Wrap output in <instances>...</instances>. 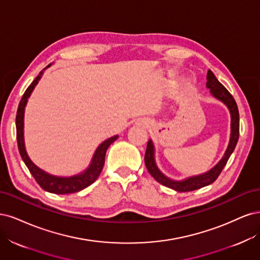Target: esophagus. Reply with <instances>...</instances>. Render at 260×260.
I'll return each instance as SVG.
<instances>
[{
    "instance_id": "1",
    "label": "esophagus",
    "mask_w": 260,
    "mask_h": 260,
    "mask_svg": "<svg viewBox=\"0 0 260 260\" xmlns=\"http://www.w3.org/2000/svg\"><path fill=\"white\" fill-rule=\"evenodd\" d=\"M140 124L142 125V126H145V127H148V126H149V123L146 122V121H141Z\"/></svg>"
}]
</instances>
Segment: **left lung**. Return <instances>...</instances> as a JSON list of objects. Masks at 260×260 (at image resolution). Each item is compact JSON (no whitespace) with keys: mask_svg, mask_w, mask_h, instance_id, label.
Wrapping results in <instances>:
<instances>
[{"mask_svg":"<svg viewBox=\"0 0 260 260\" xmlns=\"http://www.w3.org/2000/svg\"><path fill=\"white\" fill-rule=\"evenodd\" d=\"M206 88L209 89V94H211L215 99L219 100V102H221L225 107L228 108L230 118H231L229 144L227 149H225L222 157L218 162H217L216 165H214L211 170H208L205 173L190 176V177H186L181 180H175L167 177V176L164 175L157 167L155 162V148H154L152 139H149L147 144V150L145 154V164L148 172L157 182H160L161 185L167 188H171L175 191H178V192L193 191L213 183L221 173L224 165L227 164L229 157L232 154L233 150L236 148L237 142L239 140L240 116H239L237 103L232 97V95L227 90V88H225L221 83L217 80L215 74L211 70L207 71Z\"/></svg>","mask_w":260,"mask_h":260,"instance_id":"8db88e82","label":"left lung"}]
</instances>
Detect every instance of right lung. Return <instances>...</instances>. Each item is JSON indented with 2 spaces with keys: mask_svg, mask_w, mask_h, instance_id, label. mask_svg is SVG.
I'll list each match as a JSON object with an SVG mask.
<instances>
[{
  "mask_svg": "<svg viewBox=\"0 0 260 260\" xmlns=\"http://www.w3.org/2000/svg\"><path fill=\"white\" fill-rule=\"evenodd\" d=\"M51 66L52 63L48 64L45 69H43L39 73L36 80L31 83L29 87L27 88V90L24 91V94L20 100L18 110H17V115H16L17 144H18V150H19L22 161L24 162V164H26L28 170L30 171L33 177H35L40 187L47 192H51V193L68 194V193H74V192H78L87 188L98 178V176L100 175V173H102L104 164H105V156H106L107 150L113 141L118 139L119 135L112 136L103 141L95 150L93 157H91L88 166L84 171L79 174H75L72 176H57V175L49 174L44 170L40 169L36 163L32 162L26 150V145H24V111H26L28 100L32 94L33 89H35L36 86L38 85V83L41 80L44 71L47 68H49Z\"/></svg>",
  "mask_w": 260,
  "mask_h": 260,
  "instance_id": "1",
  "label": "right lung"
}]
</instances>
